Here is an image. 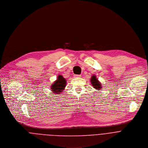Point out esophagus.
Listing matches in <instances>:
<instances>
[{
    "label": "esophagus",
    "mask_w": 148,
    "mask_h": 148,
    "mask_svg": "<svg viewBox=\"0 0 148 148\" xmlns=\"http://www.w3.org/2000/svg\"><path fill=\"white\" fill-rule=\"evenodd\" d=\"M74 77H81V75H75L74 76Z\"/></svg>",
    "instance_id": "1"
}]
</instances>
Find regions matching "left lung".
Here are the masks:
<instances>
[{
	"label": "left lung",
	"mask_w": 148,
	"mask_h": 148,
	"mask_svg": "<svg viewBox=\"0 0 148 148\" xmlns=\"http://www.w3.org/2000/svg\"><path fill=\"white\" fill-rule=\"evenodd\" d=\"M90 82L93 87H94V88H95V89L101 90V88H103L101 83L99 82L98 79L96 77V75H93L92 76Z\"/></svg>",
	"instance_id": "1"
}]
</instances>
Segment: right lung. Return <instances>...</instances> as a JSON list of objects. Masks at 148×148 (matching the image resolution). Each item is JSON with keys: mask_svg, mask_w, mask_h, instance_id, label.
<instances>
[{"mask_svg": "<svg viewBox=\"0 0 148 148\" xmlns=\"http://www.w3.org/2000/svg\"><path fill=\"white\" fill-rule=\"evenodd\" d=\"M66 86V80L62 75H59L56 80L51 84L50 88L52 93L56 95L61 94L65 90Z\"/></svg>", "mask_w": 148, "mask_h": 148, "instance_id": "obj_1", "label": "right lung"}]
</instances>
